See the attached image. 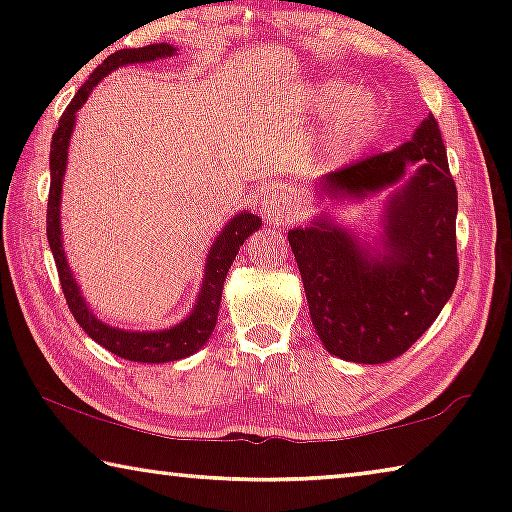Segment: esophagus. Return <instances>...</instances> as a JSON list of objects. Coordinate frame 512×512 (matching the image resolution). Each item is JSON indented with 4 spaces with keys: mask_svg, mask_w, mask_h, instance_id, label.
<instances>
[{
    "mask_svg": "<svg viewBox=\"0 0 512 512\" xmlns=\"http://www.w3.org/2000/svg\"><path fill=\"white\" fill-rule=\"evenodd\" d=\"M259 212H262L268 225H284L293 221V216H296V205L291 203V198L287 194H268L262 198Z\"/></svg>",
    "mask_w": 512,
    "mask_h": 512,
    "instance_id": "34e87169",
    "label": "esophagus"
}]
</instances>
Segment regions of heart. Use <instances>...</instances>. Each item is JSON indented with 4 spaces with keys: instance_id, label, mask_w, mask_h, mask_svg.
<instances>
[{
    "instance_id": "obj_1",
    "label": "heart",
    "mask_w": 512,
    "mask_h": 512,
    "mask_svg": "<svg viewBox=\"0 0 512 512\" xmlns=\"http://www.w3.org/2000/svg\"><path fill=\"white\" fill-rule=\"evenodd\" d=\"M377 117V101L372 94H354L343 108L336 112L327 128V144L332 151L345 149L361 133H366Z\"/></svg>"
}]
</instances>
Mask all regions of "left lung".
Returning a JSON list of instances; mask_svg holds the SVG:
<instances>
[{"instance_id":"1","label":"left lung","mask_w":512,"mask_h":512,"mask_svg":"<svg viewBox=\"0 0 512 512\" xmlns=\"http://www.w3.org/2000/svg\"><path fill=\"white\" fill-rule=\"evenodd\" d=\"M384 212V253L370 255L334 221L289 230L305 284L311 323L329 354L354 363H386L427 332L458 280V194L433 115L400 149L368 155L320 183L332 198H363L397 185Z\"/></svg>"}]
</instances>
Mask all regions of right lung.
Listing matches in <instances>:
<instances>
[{"mask_svg":"<svg viewBox=\"0 0 512 512\" xmlns=\"http://www.w3.org/2000/svg\"><path fill=\"white\" fill-rule=\"evenodd\" d=\"M176 54V49L167 42L160 45H146L140 49H119L110 54L103 63L94 69L90 79L81 85V90L74 94V99L65 108L63 117L58 121V128L54 137H51V153H49V169H51V185H49V203H47V239L49 248L54 253L60 287H63L67 307L72 311L85 334L92 341L103 345L108 352L117 354V357L126 361L137 363H167L185 359L196 350H201L205 341L212 336V329L216 327V316H219L223 282L228 275L232 262L244 246V241L259 230L262 219L250 212H241L225 225L223 232L210 248L205 262V277L203 287L198 293V300L183 323L173 325L169 329H160V332H128V329L110 327L92 314L88 302L83 300L72 271L67 266V257L63 250V232H60V189H63V176L67 167V149H69V135L74 131L76 112L88 101L90 92L97 88L103 76H108L112 69L131 63H151L158 58H169Z\"/></svg>","mask_w":512,"mask_h":512,"instance_id":"right-lung-1","label":"right lung"}]
</instances>
